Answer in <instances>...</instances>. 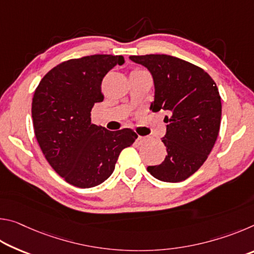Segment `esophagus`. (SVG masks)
<instances>
[{
	"label": "esophagus",
	"mask_w": 254,
	"mask_h": 254,
	"mask_svg": "<svg viewBox=\"0 0 254 254\" xmlns=\"http://www.w3.org/2000/svg\"><path fill=\"white\" fill-rule=\"evenodd\" d=\"M145 141H147V137H145V136H137L136 143L137 144H143Z\"/></svg>",
	"instance_id": "1"
}]
</instances>
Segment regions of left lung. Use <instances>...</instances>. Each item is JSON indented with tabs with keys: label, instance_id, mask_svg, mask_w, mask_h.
<instances>
[{
	"label": "left lung",
	"instance_id": "1",
	"mask_svg": "<svg viewBox=\"0 0 254 254\" xmlns=\"http://www.w3.org/2000/svg\"><path fill=\"white\" fill-rule=\"evenodd\" d=\"M150 71L154 85L152 112H168L162 142L167 156L149 166L154 178L179 183L190 177L207 159L221 126L222 103L217 86L207 72L168 55L130 56Z\"/></svg>",
	"mask_w": 254,
	"mask_h": 254
}]
</instances>
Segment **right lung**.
Listing matches in <instances>:
<instances>
[{
    "label": "right lung",
    "mask_w": 254,
    "mask_h": 254,
    "mask_svg": "<svg viewBox=\"0 0 254 254\" xmlns=\"http://www.w3.org/2000/svg\"><path fill=\"white\" fill-rule=\"evenodd\" d=\"M122 56L94 55L67 60L41 79L32 100L34 134L54 170L68 184L91 188L113 174L120 152L137 135L131 128L109 131L91 122L104 100L102 80Z\"/></svg>",
    "instance_id": "1"
}]
</instances>
